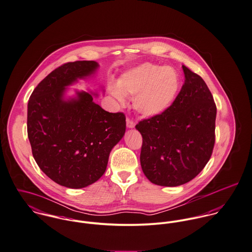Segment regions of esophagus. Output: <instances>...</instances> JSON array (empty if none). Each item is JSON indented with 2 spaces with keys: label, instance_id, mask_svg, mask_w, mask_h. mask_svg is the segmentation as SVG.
I'll use <instances>...</instances> for the list:
<instances>
[{
  "label": "esophagus",
  "instance_id": "34e87169",
  "mask_svg": "<svg viewBox=\"0 0 252 252\" xmlns=\"http://www.w3.org/2000/svg\"><path fill=\"white\" fill-rule=\"evenodd\" d=\"M126 126H127L128 128H133V127L135 126V123H134L131 119L127 118V119H126Z\"/></svg>",
  "mask_w": 252,
  "mask_h": 252
}]
</instances>
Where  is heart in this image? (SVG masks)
Wrapping results in <instances>:
<instances>
[{
	"instance_id": "obj_1",
	"label": "heart",
	"mask_w": 252,
	"mask_h": 252,
	"mask_svg": "<svg viewBox=\"0 0 252 252\" xmlns=\"http://www.w3.org/2000/svg\"><path fill=\"white\" fill-rule=\"evenodd\" d=\"M179 87L180 78L174 68L146 63L124 73L117 87L110 86V92L119 100L124 95H133L134 109L142 116L154 117L172 104Z\"/></svg>"
}]
</instances>
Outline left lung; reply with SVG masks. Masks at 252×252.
<instances>
[{"label":"left lung","instance_id":"left-lung-1","mask_svg":"<svg viewBox=\"0 0 252 252\" xmlns=\"http://www.w3.org/2000/svg\"><path fill=\"white\" fill-rule=\"evenodd\" d=\"M185 83L164 112L140 121L143 138L140 162L150 182L178 187L203 170L216 141L217 106L198 74L183 65Z\"/></svg>","mask_w":252,"mask_h":252}]
</instances>
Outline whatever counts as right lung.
Returning <instances> with one entry per match:
<instances>
[{
  "label": "right lung",
  "mask_w": 252,
  "mask_h": 252,
  "mask_svg": "<svg viewBox=\"0 0 252 252\" xmlns=\"http://www.w3.org/2000/svg\"><path fill=\"white\" fill-rule=\"evenodd\" d=\"M97 67L94 61L63 63L35 87L29 99L32 157L47 177L69 189L86 188L104 174L110 152L126 131L125 114L103 110L90 93L63 97L65 87Z\"/></svg>",
  "instance_id": "right-lung-1"
}]
</instances>
